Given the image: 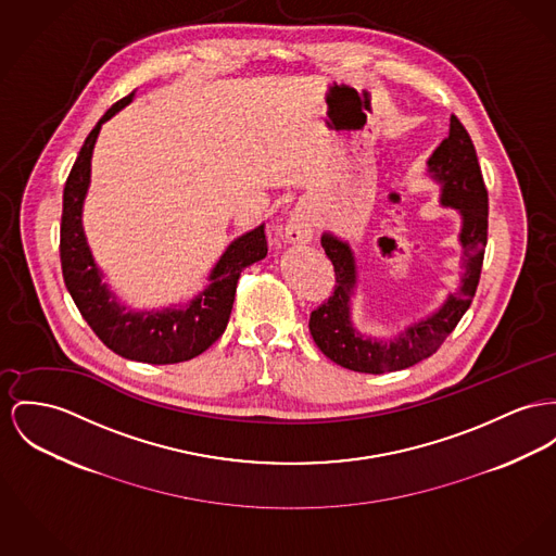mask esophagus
Listing matches in <instances>:
<instances>
[{
  "instance_id": "esophagus-1",
  "label": "esophagus",
  "mask_w": 556,
  "mask_h": 556,
  "mask_svg": "<svg viewBox=\"0 0 556 556\" xmlns=\"http://www.w3.org/2000/svg\"><path fill=\"white\" fill-rule=\"evenodd\" d=\"M312 219H309V213L303 211V208H295L293 215L289 217L287 227H285V238L287 242L291 244H305L312 240Z\"/></svg>"
}]
</instances>
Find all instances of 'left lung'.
Instances as JSON below:
<instances>
[{
    "instance_id": "8db88e82",
    "label": "left lung",
    "mask_w": 556,
    "mask_h": 556,
    "mask_svg": "<svg viewBox=\"0 0 556 556\" xmlns=\"http://www.w3.org/2000/svg\"><path fill=\"white\" fill-rule=\"evenodd\" d=\"M428 173L441 184V204L462 215L464 274L459 291L446 296L428 318L408 325L394 337L363 334L352 323V295L356 289L354 253L348 242L333 233H323V249L334 267V291L329 301L309 314V333L320 352L343 369L379 375L417 365L443 345L475 299L486 247L489 198L477 149L455 115H451L448 137L428 157Z\"/></svg>"
}]
</instances>
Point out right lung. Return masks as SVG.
Segmentation results:
<instances>
[{"mask_svg":"<svg viewBox=\"0 0 556 556\" xmlns=\"http://www.w3.org/2000/svg\"><path fill=\"white\" fill-rule=\"evenodd\" d=\"M132 99L135 92L112 105L77 153L63 193L61 267L65 287L79 314L112 352L137 363L175 365L195 358L222 337L233 307L240 271L267 255V240L263 225L236 238L213 267L208 287L184 307L132 312L117 303L88 249L81 208L90 186V160L101 126Z\"/></svg>","mask_w":556,"mask_h":556,"instance_id":"obj_1","label":"right lung"}]
</instances>
